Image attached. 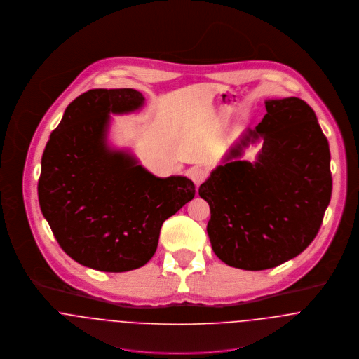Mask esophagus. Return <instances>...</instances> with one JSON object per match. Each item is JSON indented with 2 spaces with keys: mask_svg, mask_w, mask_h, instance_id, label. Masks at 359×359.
I'll list each match as a JSON object with an SVG mask.
<instances>
[{
  "mask_svg": "<svg viewBox=\"0 0 359 359\" xmlns=\"http://www.w3.org/2000/svg\"><path fill=\"white\" fill-rule=\"evenodd\" d=\"M208 175H209V170H208V168H205V166H196V168H193V169L189 172L190 179L196 183L197 187H198L202 182L206 180Z\"/></svg>",
  "mask_w": 359,
  "mask_h": 359,
  "instance_id": "34e87169",
  "label": "esophagus"
}]
</instances>
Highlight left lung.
Wrapping results in <instances>:
<instances>
[{
  "label": "left lung",
  "instance_id": "obj_1",
  "mask_svg": "<svg viewBox=\"0 0 359 359\" xmlns=\"http://www.w3.org/2000/svg\"><path fill=\"white\" fill-rule=\"evenodd\" d=\"M266 110L198 190L210 208L215 255L249 271L300 255L317 237L332 196L329 143L314 110L299 97L267 100ZM259 137L258 160L239 161Z\"/></svg>",
  "mask_w": 359,
  "mask_h": 359
}]
</instances>
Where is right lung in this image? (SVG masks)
Masks as SVG:
<instances>
[{
	"instance_id": "right-lung-1",
	"label": "right lung",
	"mask_w": 359,
	"mask_h": 359,
	"mask_svg": "<svg viewBox=\"0 0 359 359\" xmlns=\"http://www.w3.org/2000/svg\"><path fill=\"white\" fill-rule=\"evenodd\" d=\"M144 102L139 90L90 89L74 99L41 160L39 199L60 248L85 267L123 273L156 253L162 223L196 196L183 176L156 177L106 144L110 113Z\"/></svg>"
}]
</instances>
